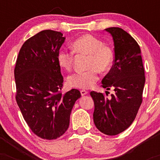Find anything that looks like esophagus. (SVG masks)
<instances>
[{"label":"esophagus","instance_id":"34e87169","mask_svg":"<svg viewBox=\"0 0 160 160\" xmlns=\"http://www.w3.org/2000/svg\"><path fill=\"white\" fill-rule=\"evenodd\" d=\"M80 93H81L82 96H83V95H86L88 94V92L86 90H80Z\"/></svg>","mask_w":160,"mask_h":160}]
</instances>
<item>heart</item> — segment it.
<instances>
[{
  "label": "heart",
  "mask_w": 160,
  "mask_h": 160,
  "mask_svg": "<svg viewBox=\"0 0 160 160\" xmlns=\"http://www.w3.org/2000/svg\"><path fill=\"white\" fill-rule=\"evenodd\" d=\"M73 51L77 54L89 56L87 68L89 70L70 75L68 83L78 89H89L98 81V71L106 72L111 68L113 56L111 49L104 45L103 42L91 34L78 38L72 44ZM74 53L67 50H60L57 54V62L62 68L69 71L74 62Z\"/></svg>",
  "instance_id": "1"
}]
</instances>
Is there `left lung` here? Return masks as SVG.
I'll return each mask as SVG.
<instances>
[{"label":"left lung","instance_id":"obj_1","mask_svg":"<svg viewBox=\"0 0 160 160\" xmlns=\"http://www.w3.org/2000/svg\"><path fill=\"white\" fill-rule=\"evenodd\" d=\"M105 31L113 38L114 61L102 83V87L113 89L115 93L111 98L94 91L90 95L94 101L96 128L105 135H116L129 127L136 117L142 102L144 69L140 47L132 37L120 28Z\"/></svg>","mask_w":160,"mask_h":160}]
</instances>
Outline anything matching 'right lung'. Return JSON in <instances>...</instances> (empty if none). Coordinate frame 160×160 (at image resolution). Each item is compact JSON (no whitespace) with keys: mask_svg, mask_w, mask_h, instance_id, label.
I'll list each match as a JSON object with an SVG mask.
<instances>
[{"mask_svg":"<svg viewBox=\"0 0 160 160\" xmlns=\"http://www.w3.org/2000/svg\"><path fill=\"white\" fill-rule=\"evenodd\" d=\"M65 40L61 32L41 31L24 43L14 70L22 114L33 132L47 140L67 131L72 108L81 96L76 89L60 92L64 80L57 54Z\"/></svg>","mask_w":160,"mask_h":160,"instance_id":"add662e5","label":"right lung"}]
</instances>
